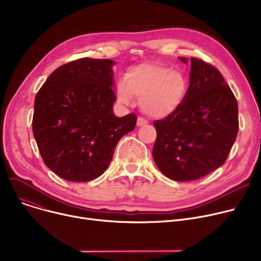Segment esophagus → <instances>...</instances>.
Returning <instances> with one entry per match:
<instances>
[{
    "label": "esophagus",
    "mask_w": 261,
    "mask_h": 261,
    "mask_svg": "<svg viewBox=\"0 0 261 261\" xmlns=\"http://www.w3.org/2000/svg\"><path fill=\"white\" fill-rule=\"evenodd\" d=\"M147 123H148V121L145 118L139 117L138 121H136V126H138V127H143V126H146Z\"/></svg>",
    "instance_id": "1"
}]
</instances>
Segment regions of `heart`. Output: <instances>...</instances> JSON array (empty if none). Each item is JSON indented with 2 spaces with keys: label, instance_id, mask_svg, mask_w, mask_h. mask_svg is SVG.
<instances>
[{
  "label": "heart",
  "instance_id": "obj_1",
  "mask_svg": "<svg viewBox=\"0 0 261 261\" xmlns=\"http://www.w3.org/2000/svg\"><path fill=\"white\" fill-rule=\"evenodd\" d=\"M116 97L128 105L140 98L142 111L153 118H165L176 112L188 93V81L180 72L160 62H143L129 67L123 82L116 85Z\"/></svg>",
  "mask_w": 261,
  "mask_h": 261
}]
</instances>
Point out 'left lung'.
<instances>
[{
    "mask_svg": "<svg viewBox=\"0 0 261 261\" xmlns=\"http://www.w3.org/2000/svg\"><path fill=\"white\" fill-rule=\"evenodd\" d=\"M179 59L188 62L185 57ZM153 125L152 155L161 172L174 181L197 180L226 161L238 133V103L216 67L190 58L184 103Z\"/></svg>",
    "mask_w": 261,
    "mask_h": 261,
    "instance_id": "left-lung-1",
    "label": "left lung"
}]
</instances>
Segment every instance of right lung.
Listing matches in <instances>:
<instances>
[{
    "mask_svg": "<svg viewBox=\"0 0 261 261\" xmlns=\"http://www.w3.org/2000/svg\"><path fill=\"white\" fill-rule=\"evenodd\" d=\"M110 59L82 58L59 66L36 95L33 132L45 165L71 182L101 175L136 116L117 117Z\"/></svg>",
    "mask_w": 261,
    "mask_h": 261,
    "instance_id": "right-lung-1",
    "label": "right lung"
}]
</instances>
